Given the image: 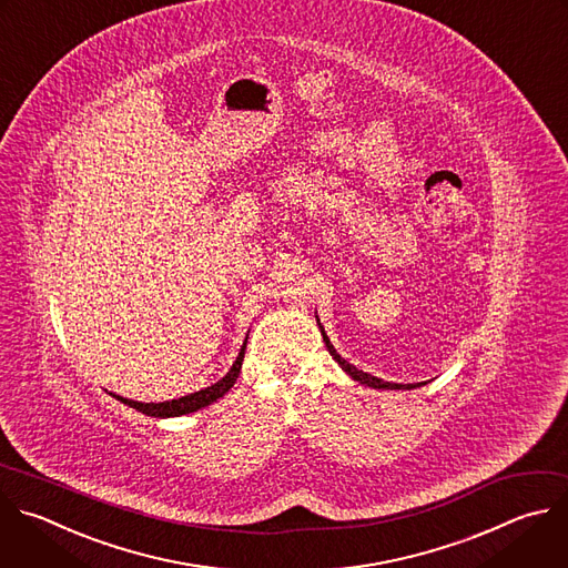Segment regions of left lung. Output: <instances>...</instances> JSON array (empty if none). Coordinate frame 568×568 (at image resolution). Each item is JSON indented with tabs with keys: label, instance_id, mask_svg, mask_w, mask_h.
Wrapping results in <instances>:
<instances>
[{
	"label": "left lung",
	"instance_id": "8db88e82",
	"mask_svg": "<svg viewBox=\"0 0 568 568\" xmlns=\"http://www.w3.org/2000/svg\"><path fill=\"white\" fill-rule=\"evenodd\" d=\"M318 327H321V323H318ZM321 334H323V341H325V345H327V349H329V354L338 361V365L352 376V379H356L358 384H363V386H369V388H388V390H406V388H417V386H402V384H390V382H382V379H376V376H372V374H367V372H363V369H356L354 365H349L345 358H341L338 354H336V349H334V345L329 343V338H327V334L323 332V327H321Z\"/></svg>",
	"mask_w": 568,
	"mask_h": 568
}]
</instances>
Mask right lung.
<instances>
[{
    "label": "right lung",
    "instance_id": "right-lung-1",
    "mask_svg": "<svg viewBox=\"0 0 568 568\" xmlns=\"http://www.w3.org/2000/svg\"><path fill=\"white\" fill-rule=\"evenodd\" d=\"M245 345H247V338L239 352V358L234 361V365L230 367V372L223 376L221 382H216L214 386L205 388V390H199L194 395H186V397H180V399H173V402H162V404H140V402H129V399H122L118 395H113L118 402L126 404L129 408L146 415V417H180V415H186V413H196L210 404H214L216 399H221L223 395H227V390L236 384L239 379V372H241V365H243V358H245Z\"/></svg>",
    "mask_w": 568,
    "mask_h": 568
}]
</instances>
